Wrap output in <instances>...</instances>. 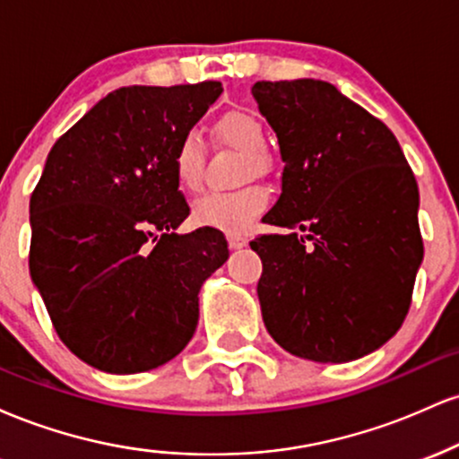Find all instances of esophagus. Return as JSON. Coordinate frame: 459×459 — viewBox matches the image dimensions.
<instances>
[{
    "label": "esophagus",
    "instance_id": "34e87169",
    "mask_svg": "<svg viewBox=\"0 0 459 459\" xmlns=\"http://www.w3.org/2000/svg\"><path fill=\"white\" fill-rule=\"evenodd\" d=\"M226 239H229L230 250H239V247L246 246V237L239 235V233H229V235H226Z\"/></svg>",
    "mask_w": 459,
    "mask_h": 459
}]
</instances>
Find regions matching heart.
<instances>
[{"mask_svg":"<svg viewBox=\"0 0 459 459\" xmlns=\"http://www.w3.org/2000/svg\"><path fill=\"white\" fill-rule=\"evenodd\" d=\"M215 135L230 149L244 152V177L263 175L267 170V135L256 116L233 109L215 120ZM172 175L178 187L186 192H198L203 186L204 146L196 131H187L172 151ZM267 204V192L261 186H247L235 192L204 194L192 207V218L198 226L239 233L256 220Z\"/></svg>","mask_w":459,"mask_h":459,"instance_id":"heart-1","label":"heart"}]
</instances>
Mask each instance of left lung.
Here are the masks:
<instances>
[{"label":"left lung","instance_id":"8db88e82","mask_svg":"<svg viewBox=\"0 0 459 459\" xmlns=\"http://www.w3.org/2000/svg\"><path fill=\"white\" fill-rule=\"evenodd\" d=\"M252 94L284 161L265 222L307 233L250 241L265 328L307 360L371 354L402 328L423 261L412 168L393 131L328 82H256Z\"/></svg>","mask_w":459,"mask_h":459}]
</instances>
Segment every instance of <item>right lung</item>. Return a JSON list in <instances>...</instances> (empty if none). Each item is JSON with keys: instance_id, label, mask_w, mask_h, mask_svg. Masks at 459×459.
I'll return each instance as SVG.
<instances>
[{"instance_id": "add662e5", "label": "right lung", "mask_w": 459, "mask_h": 459, "mask_svg": "<svg viewBox=\"0 0 459 459\" xmlns=\"http://www.w3.org/2000/svg\"><path fill=\"white\" fill-rule=\"evenodd\" d=\"M220 92V82L109 92L56 142L31 192V281L62 343L99 371L181 354L200 287L229 259L218 229L175 233L189 207L170 163Z\"/></svg>"}]
</instances>
